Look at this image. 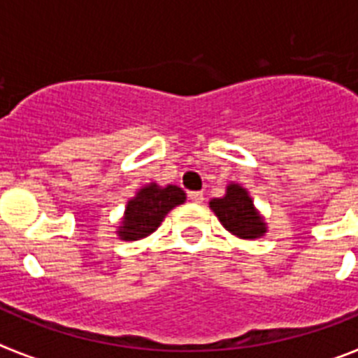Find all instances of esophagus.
<instances>
[{"mask_svg": "<svg viewBox=\"0 0 358 358\" xmlns=\"http://www.w3.org/2000/svg\"><path fill=\"white\" fill-rule=\"evenodd\" d=\"M188 197L189 201L195 202V204H202V202H204V194H202V192H192Z\"/></svg>", "mask_w": 358, "mask_h": 358, "instance_id": "1", "label": "esophagus"}]
</instances>
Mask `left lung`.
<instances>
[{
	"label": "left lung",
	"instance_id": "1",
	"mask_svg": "<svg viewBox=\"0 0 358 358\" xmlns=\"http://www.w3.org/2000/svg\"><path fill=\"white\" fill-rule=\"evenodd\" d=\"M210 208L226 231L242 240H258L267 233V222L256 210L249 192L238 182L226 186L224 197L211 199Z\"/></svg>",
	"mask_w": 358,
	"mask_h": 358
}]
</instances>
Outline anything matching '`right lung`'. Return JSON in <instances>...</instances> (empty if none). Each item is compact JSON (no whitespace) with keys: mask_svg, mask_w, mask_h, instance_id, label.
<instances>
[{"mask_svg":"<svg viewBox=\"0 0 358 358\" xmlns=\"http://www.w3.org/2000/svg\"><path fill=\"white\" fill-rule=\"evenodd\" d=\"M185 201L186 194L179 186H159L157 182H148L127 201L116 235L125 242L147 238L161 226L169 211Z\"/></svg>","mask_w":358,"mask_h":358,"instance_id":"1","label":"right lung"}]
</instances>
